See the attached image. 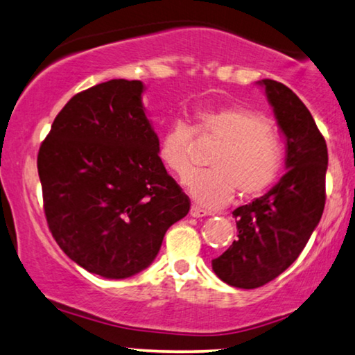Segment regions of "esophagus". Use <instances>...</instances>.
I'll return each instance as SVG.
<instances>
[{"instance_id": "obj_1", "label": "esophagus", "mask_w": 355, "mask_h": 355, "mask_svg": "<svg viewBox=\"0 0 355 355\" xmlns=\"http://www.w3.org/2000/svg\"><path fill=\"white\" fill-rule=\"evenodd\" d=\"M189 214H191V216L196 217V218L211 216V214H209L206 209H201V207H198V206H191V211H189Z\"/></svg>"}]
</instances>
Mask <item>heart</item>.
Returning a JSON list of instances; mask_svg holds the SVG:
<instances>
[{
	"mask_svg": "<svg viewBox=\"0 0 355 355\" xmlns=\"http://www.w3.org/2000/svg\"><path fill=\"white\" fill-rule=\"evenodd\" d=\"M193 128L173 123L159 141V157L178 178L193 167V133L220 139L209 159L211 171L191 173L187 188L206 207H220L234 193L244 199L261 196L273 187L283 167V146L278 135L261 114L241 106L196 109Z\"/></svg>",
	"mask_w": 355,
	"mask_h": 355,
	"instance_id": "heart-1",
	"label": "heart"
}]
</instances>
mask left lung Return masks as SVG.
I'll return each mask as SVG.
<instances>
[{
  "instance_id": "obj_1",
  "label": "left lung",
  "mask_w": 355,
  "mask_h": 355,
  "mask_svg": "<svg viewBox=\"0 0 355 355\" xmlns=\"http://www.w3.org/2000/svg\"><path fill=\"white\" fill-rule=\"evenodd\" d=\"M259 83L286 137L288 172L267 194L234 209L238 239L212 261L222 282L243 289L263 286L296 261L327 199V143L312 114L286 85L270 78Z\"/></svg>"
}]
</instances>
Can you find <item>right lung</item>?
Masks as SVG:
<instances>
[{
    "label": "right lung",
    "instance_id": "right-lung-1",
    "mask_svg": "<svg viewBox=\"0 0 355 355\" xmlns=\"http://www.w3.org/2000/svg\"><path fill=\"white\" fill-rule=\"evenodd\" d=\"M139 80L77 93L38 151L43 209L59 248L94 275L121 279L151 266L189 198L159 157Z\"/></svg>",
    "mask_w": 355,
    "mask_h": 355
}]
</instances>
